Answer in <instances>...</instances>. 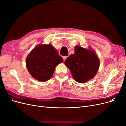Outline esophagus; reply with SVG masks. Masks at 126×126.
Returning <instances> with one entry per match:
<instances>
[{
	"label": "esophagus",
	"instance_id": "esophagus-1",
	"mask_svg": "<svg viewBox=\"0 0 126 126\" xmlns=\"http://www.w3.org/2000/svg\"><path fill=\"white\" fill-rule=\"evenodd\" d=\"M67 57H63V61L67 59Z\"/></svg>",
	"mask_w": 126,
	"mask_h": 126
}]
</instances>
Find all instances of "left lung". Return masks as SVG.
<instances>
[{
  "label": "left lung",
  "mask_w": 126,
  "mask_h": 126,
  "mask_svg": "<svg viewBox=\"0 0 126 126\" xmlns=\"http://www.w3.org/2000/svg\"><path fill=\"white\" fill-rule=\"evenodd\" d=\"M75 80L84 83L93 79L100 66V61L94 50L76 45L74 54H71L64 61Z\"/></svg>",
  "instance_id": "1"
}]
</instances>
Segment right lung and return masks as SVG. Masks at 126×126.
<instances>
[{"mask_svg":"<svg viewBox=\"0 0 126 126\" xmlns=\"http://www.w3.org/2000/svg\"><path fill=\"white\" fill-rule=\"evenodd\" d=\"M63 62L56 49L50 44H39L26 58V67L32 77L41 82L50 79L56 67Z\"/></svg>","mask_w":126,"mask_h":126,"instance_id":"1","label":"right lung"}]
</instances>
